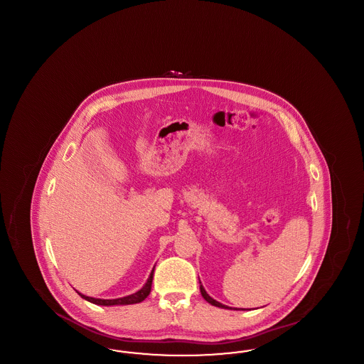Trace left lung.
Instances as JSON below:
<instances>
[{
	"instance_id": "1",
	"label": "left lung",
	"mask_w": 364,
	"mask_h": 364,
	"mask_svg": "<svg viewBox=\"0 0 364 364\" xmlns=\"http://www.w3.org/2000/svg\"><path fill=\"white\" fill-rule=\"evenodd\" d=\"M199 288H200V294H202V296H203V299H205L208 303H210L211 306H215V307H220V309H230V307H228V306H225V304H223V303H220V301L214 300L213 297H210L208 292L205 291V288H203L202 282H200V287H199Z\"/></svg>"
}]
</instances>
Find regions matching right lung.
<instances>
[{
  "label": "right lung",
  "mask_w": 364,
  "mask_h": 364,
  "mask_svg": "<svg viewBox=\"0 0 364 364\" xmlns=\"http://www.w3.org/2000/svg\"><path fill=\"white\" fill-rule=\"evenodd\" d=\"M153 277H154V269L151 270L150 276L147 278L146 284L143 285L141 289H139L138 292L135 294H128V296H124V297H119V299H95V297H90L86 294H80L77 292L79 296H82L85 300L92 303V304H97V306H127V304H136L143 301L150 292H151V282H153Z\"/></svg>",
  "instance_id": "add662e5"
}]
</instances>
